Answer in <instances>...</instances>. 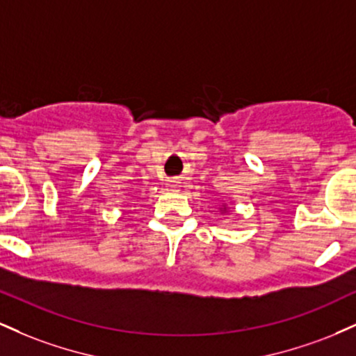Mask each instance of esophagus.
I'll return each instance as SVG.
<instances>
[{
	"instance_id": "1",
	"label": "esophagus",
	"mask_w": 356,
	"mask_h": 356,
	"mask_svg": "<svg viewBox=\"0 0 356 356\" xmlns=\"http://www.w3.org/2000/svg\"><path fill=\"white\" fill-rule=\"evenodd\" d=\"M179 184H181V182L172 181V182H170V189H172L174 192H179V187H181V186H179Z\"/></svg>"
}]
</instances>
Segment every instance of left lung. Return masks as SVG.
Here are the masks:
<instances>
[{
	"instance_id": "8db88e82",
	"label": "left lung",
	"mask_w": 356,
	"mask_h": 356,
	"mask_svg": "<svg viewBox=\"0 0 356 356\" xmlns=\"http://www.w3.org/2000/svg\"><path fill=\"white\" fill-rule=\"evenodd\" d=\"M219 212H220V214H226V212H229V207H227L226 204H222V206L219 207Z\"/></svg>"
}]
</instances>
